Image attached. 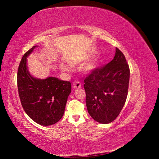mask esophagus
<instances>
[{
	"mask_svg": "<svg viewBox=\"0 0 159 159\" xmlns=\"http://www.w3.org/2000/svg\"><path fill=\"white\" fill-rule=\"evenodd\" d=\"M72 87L74 89H78L81 87V85L80 83V81H74L73 83V85H72Z\"/></svg>",
	"mask_w": 159,
	"mask_h": 159,
	"instance_id": "obj_1",
	"label": "esophagus"
}]
</instances>
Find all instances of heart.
I'll return each mask as SVG.
<instances>
[{
  "label": "heart",
  "instance_id": "b5f03b06",
  "mask_svg": "<svg viewBox=\"0 0 159 159\" xmlns=\"http://www.w3.org/2000/svg\"><path fill=\"white\" fill-rule=\"evenodd\" d=\"M99 66H100V61L99 60H95L85 66L83 68V72L85 74H91L93 73L95 71L97 70L99 68ZM61 68L64 71H70V69L65 65H61Z\"/></svg>",
  "mask_w": 159,
  "mask_h": 159
}]
</instances>
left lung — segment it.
<instances>
[{
  "label": "left lung",
  "mask_w": 159,
  "mask_h": 159,
  "mask_svg": "<svg viewBox=\"0 0 159 159\" xmlns=\"http://www.w3.org/2000/svg\"><path fill=\"white\" fill-rule=\"evenodd\" d=\"M130 71L117 48L113 59L84 80L86 106L90 116L102 124L111 123L122 110L128 93Z\"/></svg>",
  "instance_id": "left-lung-1"
}]
</instances>
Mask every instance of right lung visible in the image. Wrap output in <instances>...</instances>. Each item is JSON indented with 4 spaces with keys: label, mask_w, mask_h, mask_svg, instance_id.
Listing matches in <instances>:
<instances>
[{
    "label": "right lung",
    "mask_w": 159,
    "mask_h": 159,
    "mask_svg": "<svg viewBox=\"0 0 159 159\" xmlns=\"http://www.w3.org/2000/svg\"><path fill=\"white\" fill-rule=\"evenodd\" d=\"M38 46L24 55L18 67L17 84L22 106L34 121L48 126L59 121L63 116L71 88L70 81L55 77L38 79L28 71L27 57Z\"/></svg>",
    "instance_id": "add662e5"
}]
</instances>
